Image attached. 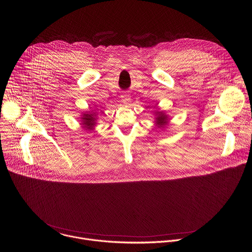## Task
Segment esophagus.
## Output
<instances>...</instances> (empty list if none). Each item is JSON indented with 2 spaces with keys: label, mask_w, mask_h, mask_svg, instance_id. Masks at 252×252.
<instances>
[{
  "label": "esophagus",
  "mask_w": 252,
  "mask_h": 252,
  "mask_svg": "<svg viewBox=\"0 0 252 252\" xmlns=\"http://www.w3.org/2000/svg\"><path fill=\"white\" fill-rule=\"evenodd\" d=\"M122 101H123V103H124V104H126V105H129V103H130L129 94H124L122 95Z\"/></svg>",
  "instance_id": "esophagus-1"
}]
</instances>
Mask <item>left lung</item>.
<instances>
[{
	"mask_svg": "<svg viewBox=\"0 0 252 252\" xmlns=\"http://www.w3.org/2000/svg\"><path fill=\"white\" fill-rule=\"evenodd\" d=\"M155 114L157 116V118H156V125L158 127H163L165 125H167V123H168L167 116L163 112H156Z\"/></svg>",
	"mask_w": 252,
	"mask_h": 252,
	"instance_id": "8db88e82",
	"label": "left lung"
}]
</instances>
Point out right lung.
<instances>
[{
  "mask_svg": "<svg viewBox=\"0 0 252 252\" xmlns=\"http://www.w3.org/2000/svg\"><path fill=\"white\" fill-rule=\"evenodd\" d=\"M95 121H96V118H95V113H90V112H87V113H84L83 114V117H82V125L84 126L83 127H85L86 129H93L94 126H95Z\"/></svg>",
  "mask_w": 252,
  "mask_h": 252,
  "instance_id": "add662e5",
  "label": "right lung"
}]
</instances>
